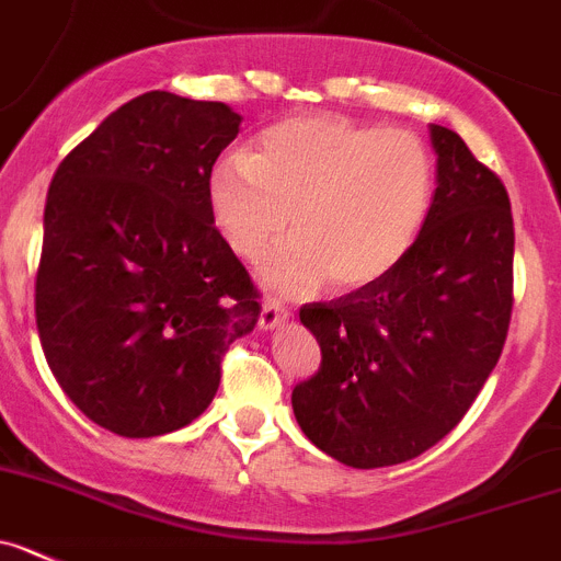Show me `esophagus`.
Here are the masks:
<instances>
[{"label":"esophagus","instance_id":"esophagus-1","mask_svg":"<svg viewBox=\"0 0 561 561\" xmlns=\"http://www.w3.org/2000/svg\"><path fill=\"white\" fill-rule=\"evenodd\" d=\"M285 321H290V312H287L279 301H265L263 312H260V329H263V332H274V329H279Z\"/></svg>","mask_w":561,"mask_h":561}]
</instances>
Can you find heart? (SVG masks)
I'll use <instances>...</instances> for the list:
<instances>
[{"instance_id":"obj_1","label":"heart","mask_w":561,"mask_h":561,"mask_svg":"<svg viewBox=\"0 0 561 561\" xmlns=\"http://www.w3.org/2000/svg\"><path fill=\"white\" fill-rule=\"evenodd\" d=\"M434 157L417 135L301 115L274 124L251 154H224L207 171L209 221L245 263L293 240L263 268L271 293L298 298L332 285H379L415 249L434 204Z\"/></svg>"}]
</instances>
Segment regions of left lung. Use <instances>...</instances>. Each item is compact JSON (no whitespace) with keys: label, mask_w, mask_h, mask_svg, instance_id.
<instances>
[{"label":"left lung","mask_w":561,"mask_h":561,"mask_svg":"<svg viewBox=\"0 0 561 561\" xmlns=\"http://www.w3.org/2000/svg\"><path fill=\"white\" fill-rule=\"evenodd\" d=\"M437 187L415 249L387 279L298 318L321 368L293 415L323 454L370 470L415 459L465 417L504 348L515 227L506 187L454 129L428 127Z\"/></svg>","instance_id":"8db88e82"}]
</instances>
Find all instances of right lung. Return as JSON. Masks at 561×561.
Segmentation results:
<instances>
[{"instance_id": "right-lung-1", "label": "right lung", "mask_w": 561, "mask_h": 561, "mask_svg": "<svg viewBox=\"0 0 561 561\" xmlns=\"http://www.w3.org/2000/svg\"><path fill=\"white\" fill-rule=\"evenodd\" d=\"M224 102L149 91L110 113L46 193L35 321L77 410L122 437L196 421L221 357L260 318L209 221V165L238 138Z\"/></svg>"}]
</instances>
